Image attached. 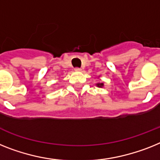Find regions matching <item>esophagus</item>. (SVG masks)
Wrapping results in <instances>:
<instances>
[{
	"instance_id": "1",
	"label": "esophagus",
	"mask_w": 160,
	"mask_h": 160,
	"mask_svg": "<svg viewBox=\"0 0 160 160\" xmlns=\"http://www.w3.org/2000/svg\"><path fill=\"white\" fill-rule=\"evenodd\" d=\"M74 70L75 71H78V72H79V71H82V69H81V68H75Z\"/></svg>"
}]
</instances>
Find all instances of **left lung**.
Masks as SVG:
<instances>
[{"mask_svg": "<svg viewBox=\"0 0 160 160\" xmlns=\"http://www.w3.org/2000/svg\"><path fill=\"white\" fill-rule=\"evenodd\" d=\"M98 78H100V77H98ZM96 85V87H98V88H102L103 87H104V83H103V82H97Z\"/></svg>", "mask_w": 160, "mask_h": 160, "instance_id": "1", "label": "left lung"}]
</instances>
